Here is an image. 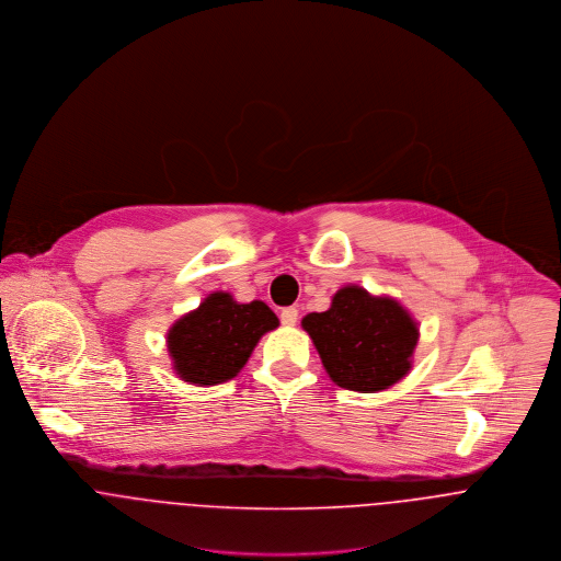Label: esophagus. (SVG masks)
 Listing matches in <instances>:
<instances>
[{
    "label": "esophagus",
    "mask_w": 561,
    "mask_h": 561,
    "mask_svg": "<svg viewBox=\"0 0 561 561\" xmlns=\"http://www.w3.org/2000/svg\"><path fill=\"white\" fill-rule=\"evenodd\" d=\"M279 318H282V324L295 327L297 320H299V310H297V308H284L282 313H279Z\"/></svg>",
    "instance_id": "34e87169"
}]
</instances>
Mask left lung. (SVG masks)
Instances as JSON below:
<instances>
[{
	"label": "left lung",
	"mask_w": 561,
	"mask_h": 561,
	"mask_svg": "<svg viewBox=\"0 0 561 561\" xmlns=\"http://www.w3.org/2000/svg\"><path fill=\"white\" fill-rule=\"evenodd\" d=\"M301 327L329 378L359 393H376L402 380L413 368L420 342V324L411 311L357 284L342 286L329 310L311 311Z\"/></svg>",
	"instance_id": "obj_1"
}]
</instances>
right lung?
<instances>
[{
  "label": "right lung",
  "instance_id": "obj_1",
  "mask_svg": "<svg viewBox=\"0 0 561 561\" xmlns=\"http://www.w3.org/2000/svg\"><path fill=\"white\" fill-rule=\"evenodd\" d=\"M277 327L279 318L266 304H239L230 293H210L165 335L172 370L197 387L228 382L245 368L260 337Z\"/></svg>",
  "mask_w": 561,
  "mask_h": 561
}]
</instances>
